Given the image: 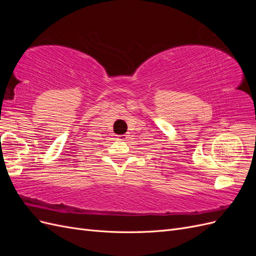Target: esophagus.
I'll use <instances>...</instances> for the list:
<instances>
[{
	"label": "esophagus",
	"instance_id": "esophagus-1",
	"mask_svg": "<svg viewBox=\"0 0 256 256\" xmlns=\"http://www.w3.org/2000/svg\"><path fill=\"white\" fill-rule=\"evenodd\" d=\"M116 136H118V140H120V141H124V140H126V138H127L126 134H118Z\"/></svg>",
	"mask_w": 256,
	"mask_h": 256
}]
</instances>
